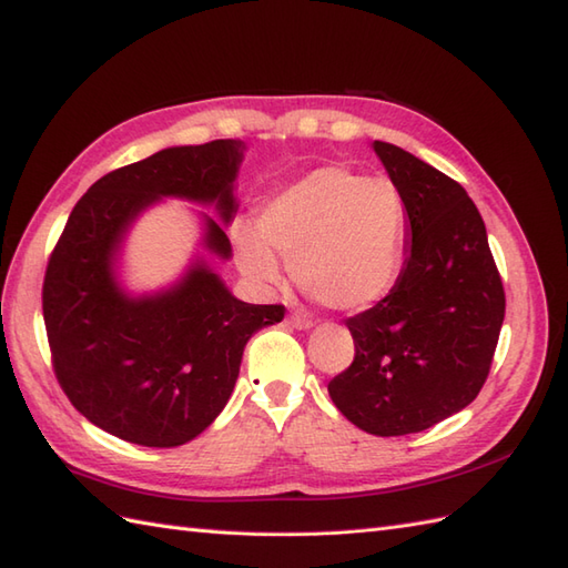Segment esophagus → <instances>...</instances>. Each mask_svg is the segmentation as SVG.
I'll list each match as a JSON object with an SVG mask.
<instances>
[{
  "mask_svg": "<svg viewBox=\"0 0 568 568\" xmlns=\"http://www.w3.org/2000/svg\"><path fill=\"white\" fill-rule=\"evenodd\" d=\"M286 323L292 325L294 329H311V327H313V323L308 321V317H303V315H298V313L288 315V317H286Z\"/></svg>",
  "mask_w": 568,
  "mask_h": 568,
  "instance_id": "34e87169",
  "label": "esophagus"
}]
</instances>
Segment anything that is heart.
<instances>
[{"mask_svg":"<svg viewBox=\"0 0 568 568\" xmlns=\"http://www.w3.org/2000/svg\"><path fill=\"white\" fill-rule=\"evenodd\" d=\"M231 239L239 270L257 288L282 282L280 254L311 296L332 311L356 313L388 296L397 282L407 204L388 178L323 165L262 204L257 229L239 221Z\"/></svg>","mask_w":568,"mask_h":568,"instance_id":"obj_1","label":"heart"}]
</instances>
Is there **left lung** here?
<instances>
[{"label": "left lung", "mask_w": 568, "mask_h": 568, "mask_svg": "<svg viewBox=\"0 0 568 568\" xmlns=\"http://www.w3.org/2000/svg\"><path fill=\"white\" fill-rule=\"evenodd\" d=\"M371 146L407 204V257L390 294L344 323L356 356L327 393L362 432L405 436L479 395L506 296L465 187L395 144Z\"/></svg>", "instance_id": "left-lung-1"}]
</instances>
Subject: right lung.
<instances>
[{"instance_id":"right-lung-1","label":"right lung","mask_w":568,"mask_h":568,"mask_svg":"<svg viewBox=\"0 0 568 568\" xmlns=\"http://www.w3.org/2000/svg\"><path fill=\"white\" fill-rule=\"evenodd\" d=\"M245 142L169 146L103 175L77 202L54 245L43 317L54 376L84 417L122 440L175 448L226 407L247 339L282 323L284 306L229 292L212 262L231 260L226 226L239 212ZM163 199L206 205L201 243L184 274L154 293L123 284L133 224Z\"/></svg>"}]
</instances>
